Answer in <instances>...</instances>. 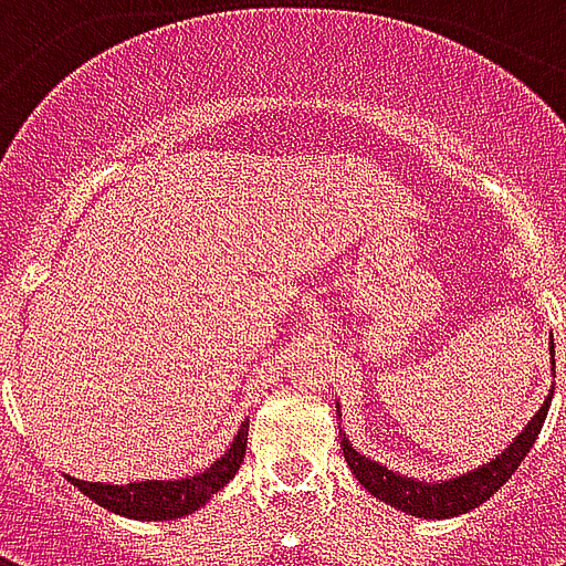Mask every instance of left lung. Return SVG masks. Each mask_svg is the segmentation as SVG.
I'll return each instance as SVG.
<instances>
[{"mask_svg": "<svg viewBox=\"0 0 566 566\" xmlns=\"http://www.w3.org/2000/svg\"><path fill=\"white\" fill-rule=\"evenodd\" d=\"M548 406H552V394L546 397V403L539 406L527 427H524L518 437L512 439L510 449L497 454L494 461L482 463L479 470H470L467 475L449 479V482H437V485H427V482H416V479H406V475L385 470L376 461L360 458L348 439H343V454L352 473L360 485L367 488L373 497L391 503L394 510H403L418 518H451V515H461V512L475 510L479 503H485L494 491L510 482V475L522 467L527 458V451L534 449L539 430L546 424Z\"/></svg>", "mask_w": 566, "mask_h": 566, "instance_id": "left-lung-1", "label": "left lung"}]
</instances>
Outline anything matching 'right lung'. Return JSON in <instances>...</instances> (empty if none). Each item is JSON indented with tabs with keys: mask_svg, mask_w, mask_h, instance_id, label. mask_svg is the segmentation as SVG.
<instances>
[{
	"mask_svg": "<svg viewBox=\"0 0 566 566\" xmlns=\"http://www.w3.org/2000/svg\"><path fill=\"white\" fill-rule=\"evenodd\" d=\"M248 446V421L239 427L233 446L227 449L223 458L206 467L202 473L190 475V479H178V482H129V485H103V482H81L72 479L69 482L84 491L87 497L96 500L105 510L127 515V518H139V522H169V518H181L187 512L199 510L206 500H211L214 491H221L239 470V463L245 458Z\"/></svg>",
	"mask_w": 566,
	"mask_h": 566,
	"instance_id": "right-lung-1",
	"label": "right lung"
}]
</instances>
